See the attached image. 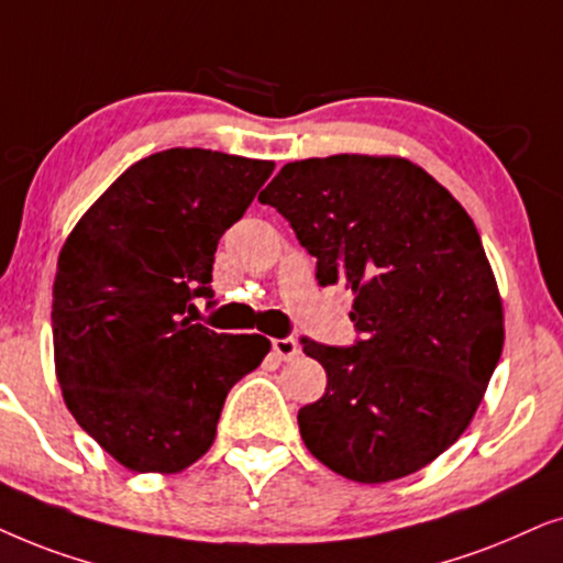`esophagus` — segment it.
<instances>
[{"mask_svg": "<svg viewBox=\"0 0 563 563\" xmlns=\"http://www.w3.org/2000/svg\"><path fill=\"white\" fill-rule=\"evenodd\" d=\"M273 352L280 360H294L298 357V342L290 340V336H283V340H273Z\"/></svg>", "mask_w": 563, "mask_h": 563, "instance_id": "obj_1", "label": "esophagus"}]
</instances>
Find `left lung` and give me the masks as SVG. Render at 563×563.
<instances>
[{
  "label": "left lung",
  "instance_id": "8db88e82",
  "mask_svg": "<svg viewBox=\"0 0 563 563\" xmlns=\"http://www.w3.org/2000/svg\"><path fill=\"white\" fill-rule=\"evenodd\" d=\"M317 257L319 286L355 294L360 340H301L327 391L298 411L313 459L360 484L424 468L484 399L505 317L482 236L438 179L401 156L290 162L260 192Z\"/></svg>",
  "mask_w": 563,
  "mask_h": 563
}]
</instances>
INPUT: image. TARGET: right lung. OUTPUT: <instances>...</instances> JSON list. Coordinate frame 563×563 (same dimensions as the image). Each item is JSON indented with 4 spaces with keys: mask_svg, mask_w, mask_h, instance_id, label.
I'll use <instances>...</instances> for the list:
<instances>
[{
    "mask_svg": "<svg viewBox=\"0 0 563 563\" xmlns=\"http://www.w3.org/2000/svg\"><path fill=\"white\" fill-rule=\"evenodd\" d=\"M273 169L167 148L125 169L66 239L51 311L58 386L120 466L177 474L198 461L231 386L269 352L262 334H219L187 313L213 298L219 239Z\"/></svg>",
    "mask_w": 563,
    "mask_h": 563,
    "instance_id": "1",
    "label": "right lung"
}]
</instances>
